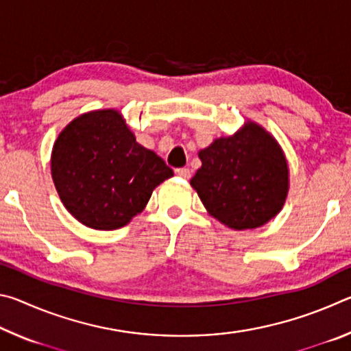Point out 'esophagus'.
Segmentation results:
<instances>
[{
  "label": "esophagus",
  "instance_id": "obj_1",
  "mask_svg": "<svg viewBox=\"0 0 351 351\" xmlns=\"http://www.w3.org/2000/svg\"><path fill=\"white\" fill-rule=\"evenodd\" d=\"M175 173H176V176L182 178V180H189V178H190V170L189 169H176Z\"/></svg>",
  "mask_w": 351,
  "mask_h": 351
}]
</instances>
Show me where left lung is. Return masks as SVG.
<instances>
[{"label": "left lung", "mask_w": 351, "mask_h": 351, "mask_svg": "<svg viewBox=\"0 0 351 351\" xmlns=\"http://www.w3.org/2000/svg\"><path fill=\"white\" fill-rule=\"evenodd\" d=\"M201 169L190 180L206 210L235 230L260 228L282 210L289 180L282 147L258 123L219 138L198 153Z\"/></svg>", "instance_id": "left-lung-1"}]
</instances>
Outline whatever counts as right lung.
I'll return each mask as SVG.
<instances>
[{"instance_id": "1", "label": "right lung", "mask_w": 351, "mask_h": 351, "mask_svg": "<svg viewBox=\"0 0 351 351\" xmlns=\"http://www.w3.org/2000/svg\"><path fill=\"white\" fill-rule=\"evenodd\" d=\"M51 173L71 215L91 229L114 230L145 209L153 190L173 170L136 142L117 110H96L58 134Z\"/></svg>"}]
</instances>
